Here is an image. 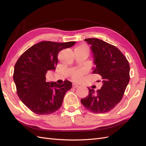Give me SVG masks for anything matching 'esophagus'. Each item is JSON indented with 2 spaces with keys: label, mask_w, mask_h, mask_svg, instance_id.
I'll use <instances>...</instances> for the list:
<instances>
[{
  "label": "esophagus",
  "mask_w": 146,
  "mask_h": 146,
  "mask_svg": "<svg viewBox=\"0 0 146 146\" xmlns=\"http://www.w3.org/2000/svg\"><path fill=\"white\" fill-rule=\"evenodd\" d=\"M78 86H79V85H77V84H76V83H73V84H72V87L74 88H78Z\"/></svg>",
  "instance_id": "esophagus-1"
}]
</instances>
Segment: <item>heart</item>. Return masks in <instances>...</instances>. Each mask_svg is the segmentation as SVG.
<instances>
[{
  "instance_id": "1",
  "label": "heart",
  "mask_w": 146,
  "mask_h": 146,
  "mask_svg": "<svg viewBox=\"0 0 146 146\" xmlns=\"http://www.w3.org/2000/svg\"><path fill=\"white\" fill-rule=\"evenodd\" d=\"M75 49L76 50H82V51H86L88 52V48L87 47V46L86 45H80L79 46L77 47ZM83 74V70H78L77 71L75 72L74 73V74L72 75V79L74 80H79L82 77V76Z\"/></svg>"
}]
</instances>
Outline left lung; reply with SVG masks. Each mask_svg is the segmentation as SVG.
Wrapping results in <instances>:
<instances>
[{"label":"left lung","mask_w":146,"mask_h":146,"mask_svg":"<svg viewBox=\"0 0 146 146\" xmlns=\"http://www.w3.org/2000/svg\"><path fill=\"white\" fill-rule=\"evenodd\" d=\"M85 41L91 45L95 64L92 73L102 79L100 89L88 88L89 94L81 99L87 110L94 113H104L114 108L120 102L130 80V66L125 56L117 47L98 38Z\"/></svg>","instance_id":"left-lung-1"}]
</instances>
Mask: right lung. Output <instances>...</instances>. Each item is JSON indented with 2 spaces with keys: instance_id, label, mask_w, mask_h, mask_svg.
<instances>
[{
  "instance_id": "1",
  "label": "right lung",
  "mask_w": 146,
  "mask_h": 146,
  "mask_svg": "<svg viewBox=\"0 0 146 146\" xmlns=\"http://www.w3.org/2000/svg\"><path fill=\"white\" fill-rule=\"evenodd\" d=\"M76 42L42 41L26 50L15 66L13 80L17 94L27 107L38 114H50L62 105L66 92L72 83L47 82L46 74L55 70L58 53L73 46Z\"/></svg>"
}]
</instances>
